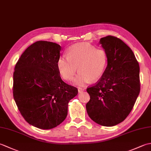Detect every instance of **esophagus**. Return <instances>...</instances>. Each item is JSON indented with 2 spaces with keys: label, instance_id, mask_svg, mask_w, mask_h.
Returning <instances> with one entry per match:
<instances>
[{
  "label": "esophagus",
  "instance_id": "obj_1",
  "mask_svg": "<svg viewBox=\"0 0 151 151\" xmlns=\"http://www.w3.org/2000/svg\"><path fill=\"white\" fill-rule=\"evenodd\" d=\"M78 92H79V93H81V92H83V91H84L85 90V89H84V88H78Z\"/></svg>",
  "mask_w": 151,
  "mask_h": 151
}]
</instances>
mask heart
<instances>
[{
  "instance_id": "heart-1",
  "label": "heart",
  "mask_w": 151,
  "mask_h": 151,
  "mask_svg": "<svg viewBox=\"0 0 151 151\" xmlns=\"http://www.w3.org/2000/svg\"><path fill=\"white\" fill-rule=\"evenodd\" d=\"M108 64V55L105 50L87 43L74 44L69 47L67 56L60 57L58 68L60 75L70 81L77 71L76 84L82 86L89 81L97 82L105 71Z\"/></svg>"
}]
</instances>
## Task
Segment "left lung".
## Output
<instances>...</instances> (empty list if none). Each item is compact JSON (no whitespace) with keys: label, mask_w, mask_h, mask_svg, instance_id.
Segmentation results:
<instances>
[{"label":"left lung","mask_w":151,"mask_h":151,"mask_svg":"<svg viewBox=\"0 0 151 151\" xmlns=\"http://www.w3.org/2000/svg\"><path fill=\"white\" fill-rule=\"evenodd\" d=\"M108 55L102 77L87 92L90 100L86 110L91 119L105 127L123 121L132 111L140 91L139 66L130 48L117 37H102Z\"/></svg>","instance_id":"8db88e82"}]
</instances>
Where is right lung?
<instances>
[{
	"mask_svg": "<svg viewBox=\"0 0 151 151\" xmlns=\"http://www.w3.org/2000/svg\"><path fill=\"white\" fill-rule=\"evenodd\" d=\"M61 47L38 41L24 50L14 72L13 95L27 123L41 129H51L65 120L68 103L78 89L64 82L58 68Z\"/></svg>",
	"mask_w": 151,
	"mask_h": 151,
	"instance_id": "1",
	"label": "right lung"
}]
</instances>
